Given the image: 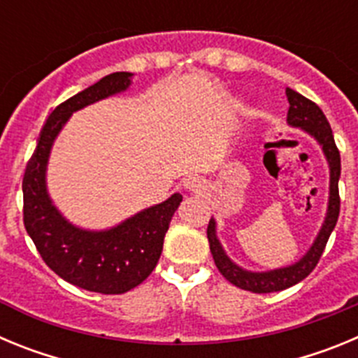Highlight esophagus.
Listing matches in <instances>:
<instances>
[{
	"label": "esophagus",
	"instance_id": "34e87169",
	"mask_svg": "<svg viewBox=\"0 0 358 358\" xmlns=\"http://www.w3.org/2000/svg\"><path fill=\"white\" fill-rule=\"evenodd\" d=\"M185 186L188 189H199V188H202V181L201 179H199V177H188V179H185Z\"/></svg>",
	"mask_w": 358,
	"mask_h": 358
}]
</instances>
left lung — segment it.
Masks as SVG:
<instances>
[{
	"mask_svg": "<svg viewBox=\"0 0 358 358\" xmlns=\"http://www.w3.org/2000/svg\"><path fill=\"white\" fill-rule=\"evenodd\" d=\"M287 98H289V113H287V122L292 127H301L308 134H312L315 140L321 143L324 156H327L328 164H330V202H328V213L324 218L321 231L310 251L303 256L297 264L289 265V267L268 271V273H249L243 271L238 265H235L224 252L222 245L215 235V220L211 218L208 224V242H210L211 255L217 268L224 278L235 287L255 294H268L285 290L289 287L296 285L301 280H305L315 265L321 260V255L327 248V242L334 231L337 218L341 211V197H339V177H341V154L339 148L335 145L334 132H331L330 123L327 116L322 115L319 106H315L312 100L305 98L297 91L287 87Z\"/></svg>",
	"mask_w": 358,
	"mask_h": 358,
	"instance_id": "left-lung-1",
	"label": "left lung"
}]
</instances>
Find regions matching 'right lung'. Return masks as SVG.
I'll list each match as a JSON object with an SVG mask.
<instances>
[{"label":"right lung","instance_id":"add662e5","mask_svg":"<svg viewBox=\"0 0 358 358\" xmlns=\"http://www.w3.org/2000/svg\"><path fill=\"white\" fill-rule=\"evenodd\" d=\"M131 73H110L53 109L23 177V222L44 264L71 285L90 292L123 294L156 268L170 220L182 195L140 211L109 231H84L62 217L46 194V163L55 136L71 113L131 85Z\"/></svg>","mask_w":358,"mask_h":358}]
</instances>
